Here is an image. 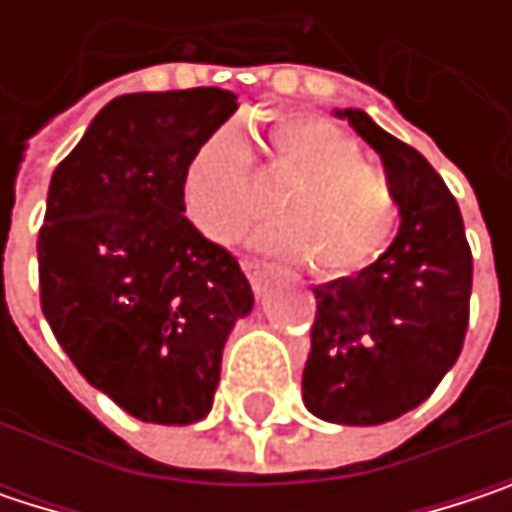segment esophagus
<instances>
[{"label":"esophagus","mask_w":512,"mask_h":512,"mask_svg":"<svg viewBox=\"0 0 512 512\" xmlns=\"http://www.w3.org/2000/svg\"><path fill=\"white\" fill-rule=\"evenodd\" d=\"M243 269H246V275L252 278V284H255V290L263 287V278H266V272H269V266L266 263H257V260H243Z\"/></svg>","instance_id":"34e87169"}]
</instances>
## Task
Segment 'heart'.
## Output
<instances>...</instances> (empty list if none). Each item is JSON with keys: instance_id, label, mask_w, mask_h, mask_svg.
<instances>
[{"instance_id": "heart-1", "label": "heart", "mask_w": 512, "mask_h": 512, "mask_svg": "<svg viewBox=\"0 0 512 512\" xmlns=\"http://www.w3.org/2000/svg\"><path fill=\"white\" fill-rule=\"evenodd\" d=\"M266 145V177L290 192L284 216L257 231V249L311 260L323 275H350L385 252L400 216L397 192L382 168L364 162L344 127L314 115H281L269 121ZM180 192L192 225L225 246L269 207L255 156L234 127L216 130L195 148Z\"/></svg>"}]
</instances>
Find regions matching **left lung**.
<instances>
[{"label": "left lung", "instance_id": "1", "mask_svg": "<svg viewBox=\"0 0 512 512\" xmlns=\"http://www.w3.org/2000/svg\"><path fill=\"white\" fill-rule=\"evenodd\" d=\"M338 115L382 156L400 231L361 272L314 287L302 400L323 421L373 427L421 406L457 364L474 266L457 198L436 168L361 109Z\"/></svg>", "mask_w": 512, "mask_h": 512}]
</instances>
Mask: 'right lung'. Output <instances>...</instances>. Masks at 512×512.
I'll list each match as a JSON object with an SVG mask.
<instances>
[{
  "mask_svg": "<svg viewBox=\"0 0 512 512\" xmlns=\"http://www.w3.org/2000/svg\"><path fill=\"white\" fill-rule=\"evenodd\" d=\"M237 112L222 88L115 97L52 171L41 308L76 370L148 424L201 421L255 305L228 249L183 216V168Z\"/></svg>",
  "mask_w": 512,
  "mask_h": 512,
  "instance_id": "add662e5",
  "label": "right lung"
}]
</instances>
